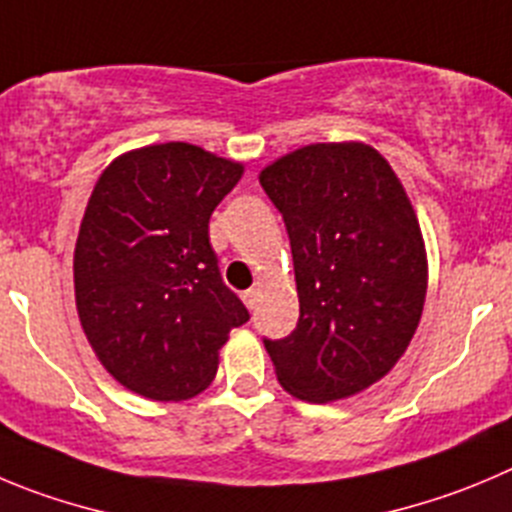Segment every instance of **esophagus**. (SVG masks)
Masks as SVG:
<instances>
[{
	"instance_id": "1",
	"label": "esophagus",
	"mask_w": 512,
	"mask_h": 512,
	"mask_svg": "<svg viewBox=\"0 0 512 512\" xmlns=\"http://www.w3.org/2000/svg\"><path fill=\"white\" fill-rule=\"evenodd\" d=\"M242 298H245V303L250 305V308H255V300H257V290L252 288V290H247L245 295H242Z\"/></svg>"
}]
</instances>
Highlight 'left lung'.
Listing matches in <instances>:
<instances>
[{"mask_svg": "<svg viewBox=\"0 0 512 512\" xmlns=\"http://www.w3.org/2000/svg\"><path fill=\"white\" fill-rule=\"evenodd\" d=\"M283 212L298 328L265 341L280 386L310 404L384 379L422 321L429 265L422 227L389 161L364 141L308 143L260 171Z\"/></svg>", "mask_w": 512, "mask_h": 512, "instance_id": "obj_1", "label": "left lung"}]
</instances>
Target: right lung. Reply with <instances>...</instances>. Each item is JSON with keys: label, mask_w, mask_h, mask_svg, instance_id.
I'll use <instances>...</instances> for the list:
<instances>
[{"label": "right lung", "mask_w": 512, "mask_h": 512, "mask_svg": "<svg viewBox=\"0 0 512 512\" xmlns=\"http://www.w3.org/2000/svg\"><path fill=\"white\" fill-rule=\"evenodd\" d=\"M242 174V161L169 141L116 156L90 191L75 308L103 369L133 394H202L229 331L250 318L209 245V217Z\"/></svg>", "instance_id": "right-lung-1"}]
</instances>
